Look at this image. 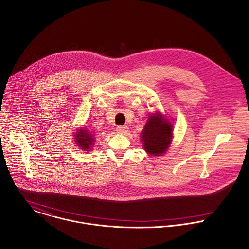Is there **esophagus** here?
Listing matches in <instances>:
<instances>
[{"label":"esophagus","instance_id":"obj_1","mask_svg":"<svg viewBox=\"0 0 249 249\" xmlns=\"http://www.w3.org/2000/svg\"><path fill=\"white\" fill-rule=\"evenodd\" d=\"M116 131L120 134H125L128 132V127L127 126H123V125H120L116 128Z\"/></svg>","mask_w":249,"mask_h":249}]
</instances>
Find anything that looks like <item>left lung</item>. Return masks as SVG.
Returning a JSON list of instances; mask_svg holds the SVG:
<instances>
[{
	"mask_svg": "<svg viewBox=\"0 0 249 249\" xmlns=\"http://www.w3.org/2000/svg\"><path fill=\"white\" fill-rule=\"evenodd\" d=\"M173 138V124L159 112L150 114L141 133L144 150L153 156H162Z\"/></svg>",
	"mask_w": 249,
	"mask_h": 249,
	"instance_id": "1",
	"label": "left lung"
}]
</instances>
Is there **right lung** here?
Wrapping results in <instances>:
<instances>
[{"label":"right lung","mask_w":249,"mask_h":249,"mask_svg":"<svg viewBox=\"0 0 249 249\" xmlns=\"http://www.w3.org/2000/svg\"><path fill=\"white\" fill-rule=\"evenodd\" d=\"M74 137V142L77 144V146H79L83 150H91L95 143L94 135L86 128L76 130Z\"/></svg>","instance_id":"1"}]
</instances>
